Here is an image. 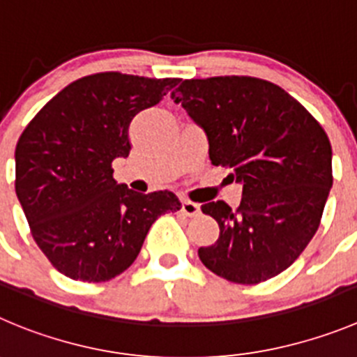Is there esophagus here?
Instances as JSON below:
<instances>
[{
	"label": "esophagus",
	"mask_w": 357,
	"mask_h": 357,
	"mask_svg": "<svg viewBox=\"0 0 357 357\" xmlns=\"http://www.w3.org/2000/svg\"><path fill=\"white\" fill-rule=\"evenodd\" d=\"M181 211L185 213L186 216H197L199 213H201V208H199V204H195V202L192 201H183Z\"/></svg>",
	"instance_id": "obj_1"
}]
</instances>
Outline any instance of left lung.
I'll use <instances>...</instances> for the list:
<instances>
[{
	"instance_id": "left-lung-1",
	"label": "left lung",
	"mask_w": 357,
	"mask_h": 357,
	"mask_svg": "<svg viewBox=\"0 0 357 357\" xmlns=\"http://www.w3.org/2000/svg\"><path fill=\"white\" fill-rule=\"evenodd\" d=\"M176 103L206 132L213 165L241 183L238 209L206 202L220 236L199 248L202 264L234 284H261L301 255L317 232L333 186L324 128L285 89L245 75L190 79Z\"/></svg>"
}]
</instances>
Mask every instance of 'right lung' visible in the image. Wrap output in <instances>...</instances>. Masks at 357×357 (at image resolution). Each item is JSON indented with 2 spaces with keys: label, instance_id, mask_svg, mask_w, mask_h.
I'll list each match as a JSON object with an SVG mask.
<instances>
[{
  "label": "right lung",
  "instance_id": "1",
  "mask_svg": "<svg viewBox=\"0 0 357 357\" xmlns=\"http://www.w3.org/2000/svg\"><path fill=\"white\" fill-rule=\"evenodd\" d=\"M179 79L93 73L49 100L15 148V194L31 236L72 280L105 282L137 259L146 234L181 202L172 192L137 194L112 178L130 155V123Z\"/></svg>",
  "mask_w": 357,
  "mask_h": 357
}]
</instances>
